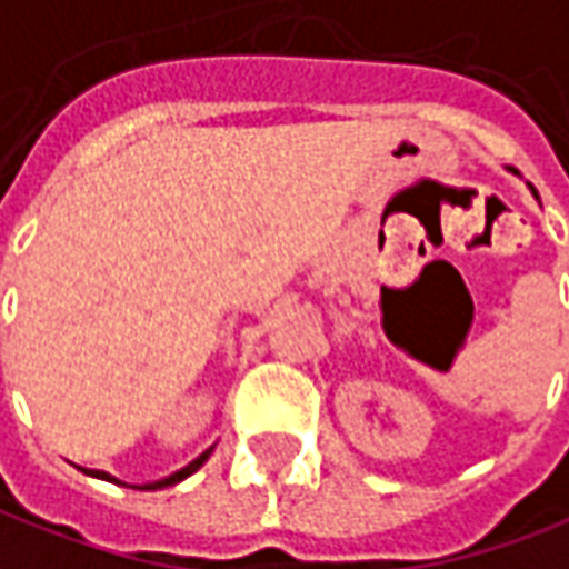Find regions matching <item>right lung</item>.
I'll return each mask as SVG.
<instances>
[{"instance_id":"right-lung-1","label":"right lung","mask_w":569,"mask_h":569,"mask_svg":"<svg viewBox=\"0 0 569 569\" xmlns=\"http://www.w3.org/2000/svg\"><path fill=\"white\" fill-rule=\"evenodd\" d=\"M209 452H212V450H206V452H202L200 459H193V462H190L188 468H181V471H174L172 478H166V480H157V483H147L144 490H162V487H172V483H181V480H184V478H190V475H193V471H197V468H200V465L206 462V459H209ZM89 475H94V478L113 480V478H110V475H104V471H89Z\"/></svg>"}]
</instances>
